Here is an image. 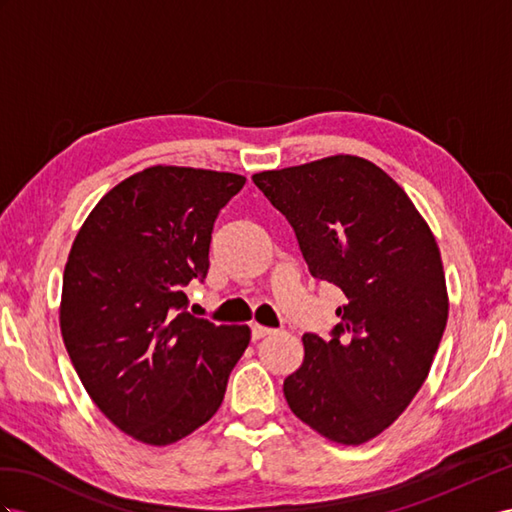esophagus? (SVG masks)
<instances>
[{"label":"esophagus","instance_id":"esophagus-1","mask_svg":"<svg viewBox=\"0 0 512 512\" xmlns=\"http://www.w3.org/2000/svg\"><path fill=\"white\" fill-rule=\"evenodd\" d=\"M270 333H272V329H268V326H261V324H253V326H251L253 339H261V337H266V335H270Z\"/></svg>","mask_w":512,"mask_h":512}]
</instances>
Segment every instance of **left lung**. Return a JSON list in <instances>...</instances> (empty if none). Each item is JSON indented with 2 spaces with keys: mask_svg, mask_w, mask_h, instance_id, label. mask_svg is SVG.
Segmentation results:
<instances>
[{
  "mask_svg": "<svg viewBox=\"0 0 512 512\" xmlns=\"http://www.w3.org/2000/svg\"><path fill=\"white\" fill-rule=\"evenodd\" d=\"M253 181L292 225L311 277L346 296L329 339L303 335L305 359L285 378V400L326 439L370 441L424 385L448 322L435 235L398 183L357 155Z\"/></svg>",
  "mask_w": 512,
  "mask_h": 512,
  "instance_id": "1",
  "label": "left lung"
}]
</instances>
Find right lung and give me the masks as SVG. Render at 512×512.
<instances>
[{"label":"right lung","instance_id":"add662e5","mask_svg":"<svg viewBox=\"0 0 512 512\" xmlns=\"http://www.w3.org/2000/svg\"><path fill=\"white\" fill-rule=\"evenodd\" d=\"M246 177L151 166L95 205L64 266L60 331L99 411L125 435L170 445L214 417L251 329L186 311L209 270L214 222Z\"/></svg>","mask_w":512,"mask_h":512}]
</instances>
